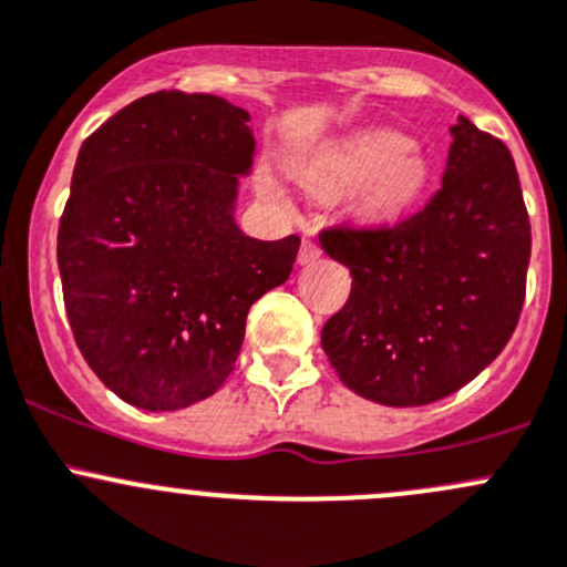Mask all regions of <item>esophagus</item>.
<instances>
[{"label":"esophagus","mask_w":567,"mask_h":567,"mask_svg":"<svg viewBox=\"0 0 567 567\" xmlns=\"http://www.w3.org/2000/svg\"><path fill=\"white\" fill-rule=\"evenodd\" d=\"M320 257V247L316 238H305L301 241V249H299V262L301 266H310V262H316Z\"/></svg>","instance_id":"1"}]
</instances>
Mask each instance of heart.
<instances>
[{"mask_svg":"<svg viewBox=\"0 0 567 567\" xmlns=\"http://www.w3.org/2000/svg\"><path fill=\"white\" fill-rule=\"evenodd\" d=\"M425 158L405 136L392 131H364L351 136L318 164L320 186L357 188L353 208L364 219H386L416 197L425 183Z\"/></svg>","mask_w":567,"mask_h":567,"instance_id":"heart-1","label":"heart"}]
</instances>
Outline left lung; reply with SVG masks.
<instances>
[{
    "label": "left lung",
    "instance_id": "obj_1",
    "mask_svg": "<svg viewBox=\"0 0 567 567\" xmlns=\"http://www.w3.org/2000/svg\"><path fill=\"white\" fill-rule=\"evenodd\" d=\"M450 134L442 188L425 208L398 225L320 230V247L353 277L320 346L348 390L381 405L458 392L522 316L532 233L516 164L463 114Z\"/></svg>",
    "mask_w": 567,
    "mask_h": 567
}]
</instances>
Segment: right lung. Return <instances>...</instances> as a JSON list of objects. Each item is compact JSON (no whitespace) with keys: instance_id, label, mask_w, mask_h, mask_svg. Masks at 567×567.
<instances>
[{"instance_id":"right-lung-1","label":"right lung","mask_w":567,"mask_h":567,"mask_svg":"<svg viewBox=\"0 0 567 567\" xmlns=\"http://www.w3.org/2000/svg\"><path fill=\"white\" fill-rule=\"evenodd\" d=\"M249 112L162 90L84 140L56 233L62 299L93 373L125 403L175 411L236 368L249 307L293 271L301 238L236 225L255 156Z\"/></svg>"}]
</instances>
